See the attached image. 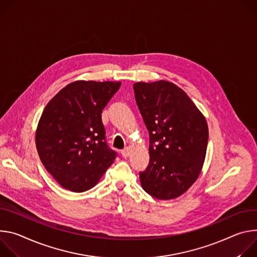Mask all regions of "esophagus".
Masks as SVG:
<instances>
[{"label": "esophagus", "instance_id": "34e87169", "mask_svg": "<svg viewBox=\"0 0 257 257\" xmlns=\"http://www.w3.org/2000/svg\"><path fill=\"white\" fill-rule=\"evenodd\" d=\"M130 154H131V148H130V147H126V148H124L123 150H121V155H122L123 157H128Z\"/></svg>", "mask_w": 257, "mask_h": 257}]
</instances>
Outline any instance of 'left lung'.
I'll return each mask as SVG.
<instances>
[{"label":"left lung","instance_id":"left-lung-1","mask_svg":"<svg viewBox=\"0 0 257 257\" xmlns=\"http://www.w3.org/2000/svg\"><path fill=\"white\" fill-rule=\"evenodd\" d=\"M134 91L150 137V161L140 173L141 186L160 200L178 198L202 170L208 143L206 118L170 81H139Z\"/></svg>","mask_w":257,"mask_h":257}]
</instances>
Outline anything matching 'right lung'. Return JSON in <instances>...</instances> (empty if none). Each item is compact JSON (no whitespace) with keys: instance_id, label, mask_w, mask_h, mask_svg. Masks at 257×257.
<instances>
[{"instance_id":"1","label":"right lung","mask_w":257,"mask_h":257,"mask_svg":"<svg viewBox=\"0 0 257 257\" xmlns=\"http://www.w3.org/2000/svg\"><path fill=\"white\" fill-rule=\"evenodd\" d=\"M120 84L76 80L45 107L36 146L48 173L62 188L76 193L92 189L115 159L106 144L101 114Z\"/></svg>"}]
</instances>
